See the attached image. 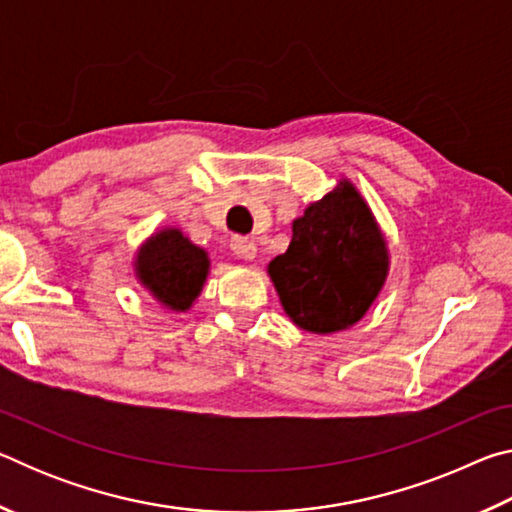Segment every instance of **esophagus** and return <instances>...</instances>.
Listing matches in <instances>:
<instances>
[{"label":"esophagus","mask_w":512,"mask_h":512,"mask_svg":"<svg viewBox=\"0 0 512 512\" xmlns=\"http://www.w3.org/2000/svg\"><path fill=\"white\" fill-rule=\"evenodd\" d=\"M230 248H232V253H235L241 259H246V262H253V259L257 257V244L248 237L235 235L230 239Z\"/></svg>","instance_id":"esophagus-1"}]
</instances>
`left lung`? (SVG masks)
<instances>
[{
    "label": "left lung",
    "instance_id": "8db88e82",
    "mask_svg": "<svg viewBox=\"0 0 512 512\" xmlns=\"http://www.w3.org/2000/svg\"><path fill=\"white\" fill-rule=\"evenodd\" d=\"M291 228L287 253L268 264L282 309L311 334L357 325L391 268L386 239L359 189L341 178Z\"/></svg>",
    "mask_w": 512,
    "mask_h": 512
}]
</instances>
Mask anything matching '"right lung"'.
<instances>
[{"mask_svg":"<svg viewBox=\"0 0 512 512\" xmlns=\"http://www.w3.org/2000/svg\"><path fill=\"white\" fill-rule=\"evenodd\" d=\"M210 257L178 228H164L144 241L135 257V275L164 309L187 311L201 296Z\"/></svg>","mask_w":512,"mask_h":512,"instance_id":"obj_1","label":"right lung"}]
</instances>
